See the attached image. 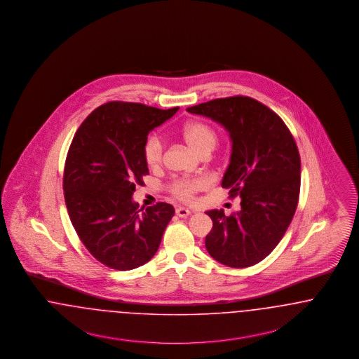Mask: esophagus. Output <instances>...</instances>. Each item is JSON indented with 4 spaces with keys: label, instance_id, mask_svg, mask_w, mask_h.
Here are the masks:
<instances>
[{
    "label": "esophagus",
    "instance_id": "obj_1",
    "mask_svg": "<svg viewBox=\"0 0 359 359\" xmlns=\"http://www.w3.org/2000/svg\"><path fill=\"white\" fill-rule=\"evenodd\" d=\"M191 212L187 209V208H177L175 209V215L178 216V217H187L189 215H190Z\"/></svg>",
    "mask_w": 359,
    "mask_h": 359
}]
</instances>
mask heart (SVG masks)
Wrapping results in <instances>:
<instances>
[{"label": "heart", "instance_id": "1", "mask_svg": "<svg viewBox=\"0 0 359 359\" xmlns=\"http://www.w3.org/2000/svg\"><path fill=\"white\" fill-rule=\"evenodd\" d=\"M182 138L187 142V146L194 150L200 156H208L217 146L219 137L212 126L191 121L182 127ZM163 156V143L156 135L149 137L143 146V158L146 165L150 169H156L162 163ZM205 187L203 180H175L169 187V191L172 197L180 201L189 203L194 198V194Z\"/></svg>", "mask_w": 359, "mask_h": 359}]
</instances>
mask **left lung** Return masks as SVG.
Wrapping results in <instances>:
<instances>
[{
    "mask_svg": "<svg viewBox=\"0 0 359 359\" xmlns=\"http://www.w3.org/2000/svg\"><path fill=\"white\" fill-rule=\"evenodd\" d=\"M224 126L232 140L231 163L221 187L241 197L231 216L208 210L213 228L205 247L219 263L245 268L260 263L279 244L297 210L300 156L280 116L248 96L209 100L187 109Z\"/></svg>",
    "mask_w": 359,
    "mask_h": 359,
    "instance_id": "left-lung-1",
    "label": "left lung"
}]
</instances>
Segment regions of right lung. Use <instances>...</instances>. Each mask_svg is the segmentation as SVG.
Returning <instances> with one entry per match:
<instances>
[{
  "mask_svg": "<svg viewBox=\"0 0 359 359\" xmlns=\"http://www.w3.org/2000/svg\"><path fill=\"white\" fill-rule=\"evenodd\" d=\"M177 111L109 102L86 118L69 146L62 177L69 219L84 247L112 269L146 264L174 216L166 203L140 213L133 194L149 174L143 158L149 133Z\"/></svg>",
  "mask_w": 359,
  "mask_h": 359,
  "instance_id": "add662e5",
  "label": "right lung"
}]
</instances>
